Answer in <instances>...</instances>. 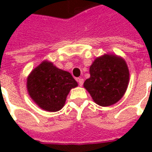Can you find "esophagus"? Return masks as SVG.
Segmentation results:
<instances>
[{"label":"esophagus","instance_id":"34e87169","mask_svg":"<svg viewBox=\"0 0 152 152\" xmlns=\"http://www.w3.org/2000/svg\"><path fill=\"white\" fill-rule=\"evenodd\" d=\"M77 81H78V83H79L80 86H83V83H84V80H83L82 78H78V79H77Z\"/></svg>","mask_w":152,"mask_h":152}]
</instances>
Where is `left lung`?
<instances>
[{"label": "left lung", "mask_w": 152, "mask_h": 152, "mask_svg": "<svg viewBox=\"0 0 152 152\" xmlns=\"http://www.w3.org/2000/svg\"><path fill=\"white\" fill-rule=\"evenodd\" d=\"M90 77L84 83L94 102L109 107L120 101L129 82V71L121 56L105 53L96 58L89 67Z\"/></svg>", "instance_id": "1"}]
</instances>
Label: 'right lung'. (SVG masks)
I'll use <instances>...</instances> for the list:
<instances>
[{
  "mask_svg": "<svg viewBox=\"0 0 152 152\" xmlns=\"http://www.w3.org/2000/svg\"><path fill=\"white\" fill-rule=\"evenodd\" d=\"M78 86L71 73L44 60L27 78L29 96L44 111L58 112L65 105L70 90Z\"/></svg>",
  "mask_w": 152,
  "mask_h": 152,
  "instance_id": "add662e5",
  "label": "right lung"
}]
</instances>
